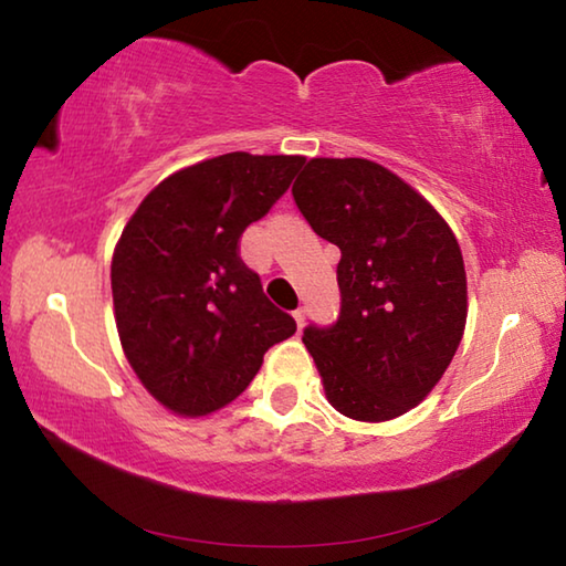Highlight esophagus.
<instances>
[{"label": "esophagus", "mask_w": 566, "mask_h": 566, "mask_svg": "<svg viewBox=\"0 0 566 566\" xmlns=\"http://www.w3.org/2000/svg\"><path fill=\"white\" fill-rule=\"evenodd\" d=\"M294 319H296V324H300V327H304V319H306L304 306H300V310H294Z\"/></svg>", "instance_id": "esophagus-1"}]
</instances>
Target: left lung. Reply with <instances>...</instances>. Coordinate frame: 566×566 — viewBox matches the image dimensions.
<instances>
[{"instance_id":"left-lung-1","label":"left lung","mask_w":566,"mask_h":566,"mask_svg":"<svg viewBox=\"0 0 566 566\" xmlns=\"http://www.w3.org/2000/svg\"><path fill=\"white\" fill-rule=\"evenodd\" d=\"M292 197L342 252L337 322L310 324L302 337L327 399L359 421L405 415L462 342L467 274L457 237L424 197L369 159H310Z\"/></svg>"}]
</instances>
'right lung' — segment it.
Wrapping results in <instances>:
<instances>
[{"instance_id": "add662e5", "label": "right lung", "mask_w": 566, "mask_h": 566, "mask_svg": "<svg viewBox=\"0 0 566 566\" xmlns=\"http://www.w3.org/2000/svg\"><path fill=\"white\" fill-rule=\"evenodd\" d=\"M302 165L247 151L199 161L151 189L124 227L112 260L119 339L142 385L177 415L229 405L264 352L296 332L239 260V237Z\"/></svg>"}]
</instances>
